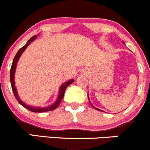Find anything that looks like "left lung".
I'll list each match as a JSON object with an SVG mask.
<instances>
[{
  "label": "left lung",
  "instance_id": "8db88e82",
  "mask_svg": "<svg viewBox=\"0 0 150 150\" xmlns=\"http://www.w3.org/2000/svg\"><path fill=\"white\" fill-rule=\"evenodd\" d=\"M91 105H92V104H91ZM92 106H93V108H96V110H98V111H100V110H99V109H98V108H95V107H94V106H93V105H92Z\"/></svg>",
  "mask_w": 150,
  "mask_h": 150
}]
</instances>
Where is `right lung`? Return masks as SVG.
Returning a JSON list of instances; mask_svg holds the SVG:
<instances>
[{"instance_id":"add662e5","label":"right lung","mask_w":150,"mask_h":150,"mask_svg":"<svg viewBox=\"0 0 150 150\" xmlns=\"http://www.w3.org/2000/svg\"><path fill=\"white\" fill-rule=\"evenodd\" d=\"M36 37H37V35H34V36H33V37L31 38H30L29 40L27 42V43H26V45H24V46H23V47H21V48L19 50H18V52H17L16 54V56L14 57L12 65H11V67L10 80H11V88H12L13 93L14 96H15V98H16V100H18V103L21 104L22 106H23L24 108H26V109L29 110V111H32V112L42 113V112H46V111H53V110L56 109V108H57L58 105H59V103H60V102L62 101L63 97H64V91H65V89L67 87H68L69 86H70V85L72 83V82L74 81V80L72 79V80H69V81L66 82V83H64V84H62V86H61V88H60V90H59V97H58L57 100V101L55 102V103L53 104V105H50V106L45 107V108H38V107H32V106H30V105H26V104H25L23 101H21V100H20L19 97H18V93H17L16 89L15 83H14V73H15L16 67L17 62H18V59H19L20 57H21L22 52H23L25 50H26V48L27 47V46H29V45H30V43H31V42H33V41H34V39H36Z\"/></svg>"}]
</instances>
